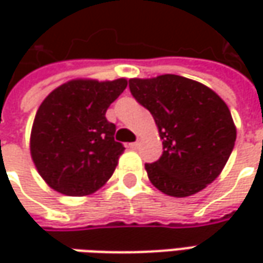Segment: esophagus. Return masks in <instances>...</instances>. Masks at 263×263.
<instances>
[{
    "instance_id": "1",
    "label": "esophagus",
    "mask_w": 263,
    "mask_h": 263,
    "mask_svg": "<svg viewBox=\"0 0 263 263\" xmlns=\"http://www.w3.org/2000/svg\"><path fill=\"white\" fill-rule=\"evenodd\" d=\"M128 147H130V149H137V147H139V142H133V143H128Z\"/></svg>"
}]
</instances>
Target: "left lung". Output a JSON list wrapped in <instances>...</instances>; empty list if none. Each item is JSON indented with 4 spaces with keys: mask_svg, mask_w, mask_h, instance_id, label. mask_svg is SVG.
Returning <instances> with one entry per match:
<instances>
[{
    "mask_svg": "<svg viewBox=\"0 0 263 263\" xmlns=\"http://www.w3.org/2000/svg\"><path fill=\"white\" fill-rule=\"evenodd\" d=\"M137 102L152 114L164 152L145 164L151 183L173 197L192 196L217 178L236 142L227 104L205 85L177 74L130 79Z\"/></svg>",
    "mask_w": 263,
    "mask_h": 263,
    "instance_id": "left-lung-1",
    "label": "left lung"
}]
</instances>
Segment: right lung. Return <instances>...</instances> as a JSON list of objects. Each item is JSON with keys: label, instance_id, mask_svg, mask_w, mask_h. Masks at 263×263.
I'll return each mask as SVG.
<instances>
[{"label": "right lung", "instance_id": "1", "mask_svg": "<svg viewBox=\"0 0 263 263\" xmlns=\"http://www.w3.org/2000/svg\"><path fill=\"white\" fill-rule=\"evenodd\" d=\"M127 79H74L54 89L37 108L30 155L45 183L67 196L95 193L112 176L124 146L114 140L108 106Z\"/></svg>", "mask_w": 263, "mask_h": 263}]
</instances>
